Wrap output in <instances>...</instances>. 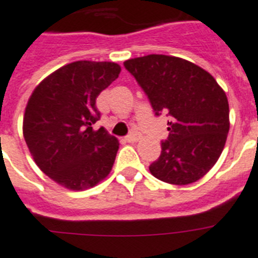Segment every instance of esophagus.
Returning <instances> with one entry per match:
<instances>
[{"label": "esophagus", "instance_id": "esophagus-1", "mask_svg": "<svg viewBox=\"0 0 258 258\" xmlns=\"http://www.w3.org/2000/svg\"><path fill=\"white\" fill-rule=\"evenodd\" d=\"M138 140H140V135H138V134H133V135L125 136V142L127 143H136Z\"/></svg>", "mask_w": 258, "mask_h": 258}]
</instances>
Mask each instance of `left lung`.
Returning a JSON list of instances; mask_svg holds the SVG:
<instances>
[{
  "label": "left lung",
  "instance_id": "8db88e82",
  "mask_svg": "<svg viewBox=\"0 0 258 258\" xmlns=\"http://www.w3.org/2000/svg\"><path fill=\"white\" fill-rule=\"evenodd\" d=\"M124 67L146 92L156 115H170L169 136L149 172L172 185L202 178L226 146L229 106L224 90L207 71L176 56H142L125 60Z\"/></svg>",
  "mask_w": 258,
  "mask_h": 258
}]
</instances>
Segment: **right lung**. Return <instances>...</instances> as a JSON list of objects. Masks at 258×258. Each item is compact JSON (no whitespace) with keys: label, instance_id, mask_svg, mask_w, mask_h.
<instances>
[{"label":"right lung","instance_id":"1","mask_svg":"<svg viewBox=\"0 0 258 258\" xmlns=\"http://www.w3.org/2000/svg\"><path fill=\"white\" fill-rule=\"evenodd\" d=\"M119 73L112 61L69 62L40 81L27 101L26 144L39 169L66 189H90L111 172L118 139L92 125L99 118L97 97Z\"/></svg>","mask_w":258,"mask_h":258}]
</instances>
